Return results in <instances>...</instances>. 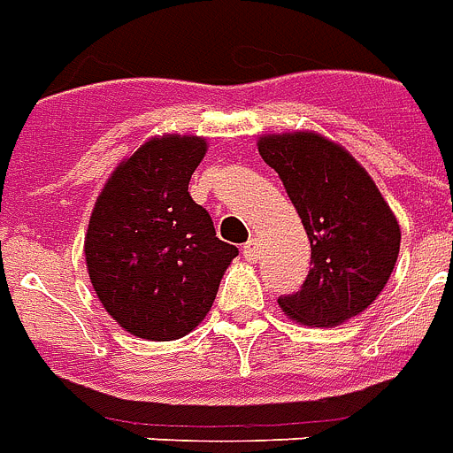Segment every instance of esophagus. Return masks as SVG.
I'll return each mask as SVG.
<instances>
[{
    "instance_id": "obj_1",
    "label": "esophagus",
    "mask_w": 453,
    "mask_h": 453,
    "mask_svg": "<svg viewBox=\"0 0 453 453\" xmlns=\"http://www.w3.org/2000/svg\"><path fill=\"white\" fill-rule=\"evenodd\" d=\"M243 256H246V260H258V241L256 239H250L243 243Z\"/></svg>"
}]
</instances>
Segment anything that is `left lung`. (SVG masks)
I'll return each mask as SVG.
<instances>
[{
  "label": "left lung",
  "mask_w": 453,
  "mask_h": 453,
  "mask_svg": "<svg viewBox=\"0 0 453 453\" xmlns=\"http://www.w3.org/2000/svg\"><path fill=\"white\" fill-rule=\"evenodd\" d=\"M258 151L275 168L311 243V270L282 311L313 328L340 326L381 295L394 273L401 226L374 180L348 151L316 132L265 134Z\"/></svg>",
  "instance_id": "8db88e82"
}]
</instances>
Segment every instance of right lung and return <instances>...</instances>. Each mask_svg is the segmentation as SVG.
I'll return each instance as SVG.
<instances>
[{
	"label": "right lung",
	"mask_w": 453,
	"mask_h": 453,
	"mask_svg": "<svg viewBox=\"0 0 453 453\" xmlns=\"http://www.w3.org/2000/svg\"><path fill=\"white\" fill-rule=\"evenodd\" d=\"M204 151L203 137H154L115 168L96 200L84 239L88 277L105 311L137 338L193 331L239 256L188 193Z\"/></svg>",
	"instance_id": "obj_1"
}]
</instances>
